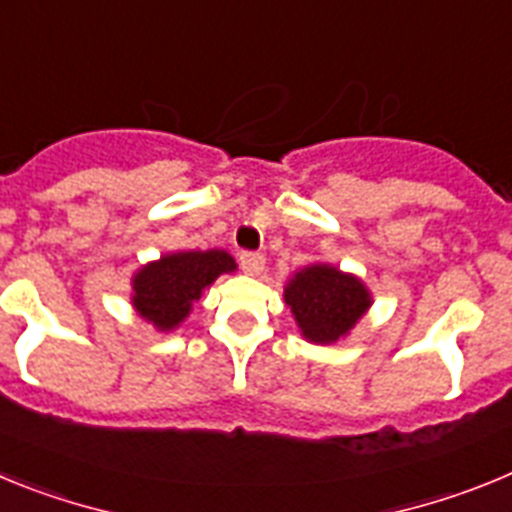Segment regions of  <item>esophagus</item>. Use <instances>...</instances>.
Listing matches in <instances>:
<instances>
[{
    "label": "esophagus",
    "mask_w": 512,
    "mask_h": 512,
    "mask_svg": "<svg viewBox=\"0 0 512 512\" xmlns=\"http://www.w3.org/2000/svg\"><path fill=\"white\" fill-rule=\"evenodd\" d=\"M264 264L266 259L261 256V253H251V251L241 253V269L246 271V274H251V277H259L261 271H264Z\"/></svg>",
    "instance_id": "esophagus-1"
}]
</instances>
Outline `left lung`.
<instances>
[{"instance_id":"left-lung-1","label":"left lung","mask_w":512,"mask_h":512,"mask_svg":"<svg viewBox=\"0 0 512 512\" xmlns=\"http://www.w3.org/2000/svg\"><path fill=\"white\" fill-rule=\"evenodd\" d=\"M284 302L305 341L330 346L354 330L374 300L369 287L351 271L333 264H307L287 279Z\"/></svg>"}]
</instances>
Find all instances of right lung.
<instances>
[{"mask_svg": "<svg viewBox=\"0 0 512 512\" xmlns=\"http://www.w3.org/2000/svg\"><path fill=\"white\" fill-rule=\"evenodd\" d=\"M235 259L223 248L176 251L140 266L130 279V305L158 333H171L220 274H233Z\"/></svg>", "mask_w": 512, "mask_h": 512, "instance_id": "right-lung-1", "label": "right lung"}]
</instances>
